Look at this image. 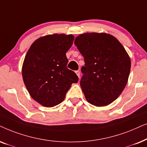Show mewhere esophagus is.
Returning <instances> with one entry per match:
<instances>
[{
    "instance_id": "esophagus-1",
    "label": "esophagus",
    "mask_w": 147,
    "mask_h": 147,
    "mask_svg": "<svg viewBox=\"0 0 147 147\" xmlns=\"http://www.w3.org/2000/svg\"><path fill=\"white\" fill-rule=\"evenodd\" d=\"M75 73L77 74V75L79 78L80 77V72H79V70H77V71H75Z\"/></svg>"
}]
</instances>
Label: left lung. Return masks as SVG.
Listing matches in <instances>:
<instances>
[{"mask_svg": "<svg viewBox=\"0 0 147 147\" xmlns=\"http://www.w3.org/2000/svg\"><path fill=\"white\" fill-rule=\"evenodd\" d=\"M75 44L84 57L80 85L87 101L97 107L115 101L126 87L131 61L122 44L106 33L78 36Z\"/></svg>", "mask_w": 147, "mask_h": 147, "instance_id": "8db88e82", "label": "left lung"}]
</instances>
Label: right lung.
Here are the masks:
<instances>
[{"instance_id": "add662e5", "label": "right lung", "mask_w": 147, "mask_h": 147, "mask_svg": "<svg viewBox=\"0 0 147 147\" xmlns=\"http://www.w3.org/2000/svg\"><path fill=\"white\" fill-rule=\"evenodd\" d=\"M72 34L41 37L31 44L22 66L23 82L31 97L43 106L54 107L79 78L66 67V53L74 40Z\"/></svg>"}]
</instances>
